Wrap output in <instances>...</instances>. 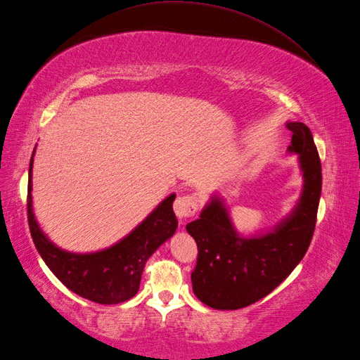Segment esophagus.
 I'll return each instance as SVG.
<instances>
[{
	"instance_id": "obj_1",
	"label": "esophagus",
	"mask_w": 360,
	"mask_h": 360,
	"mask_svg": "<svg viewBox=\"0 0 360 360\" xmlns=\"http://www.w3.org/2000/svg\"><path fill=\"white\" fill-rule=\"evenodd\" d=\"M198 210V198L195 195H180L174 201V212L179 218H191Z\"/></svg>"
}]
</instances>
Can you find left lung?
I'll return each mask as SVG.
<instances>
[{
    "label": "left lung",
    "instance_id": "1",
    "mask_svg": "<svg viewBox=\"0 0 360 360\" xmlns=\"http://www.w3.org/2000/svg\"><path fill=\"white\" fill-rule=\"evenodd\" d=\"M292 145L300 154L304 191L292 215L274 232L244 238L236 233L220 198L214 197L200 218L186 226L198 248L192 290L217 310H238L267 296L300 264L309 249L322 189V166L310 128L290 122Z\"/></svg>",
    "mask_w": 360,
    "mask_h": 360
}]
</instances>
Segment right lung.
Segmentation results:
<instances>
[{
  "label": "right lung",
  "instance_id": "obj_1",
  "mask_svg": "<svg viewBox=\"0 0 360 360\" xmlns=\"http://www.w3.org/2000/svg\"><path fill=\"white\" fill-rule=\"evenodd\" d=\"M29 169L27 218L34 246L49 269L67 288L98 304H119L133 297L140 285L146 259L177 229L172 210L175 194L166 197L146 220L124 240L96 253L60 250L39 229L32 209V165Z\"/></svg>",
  "mask_w": 360,
  "mask_h": 360
}]
</instances>
